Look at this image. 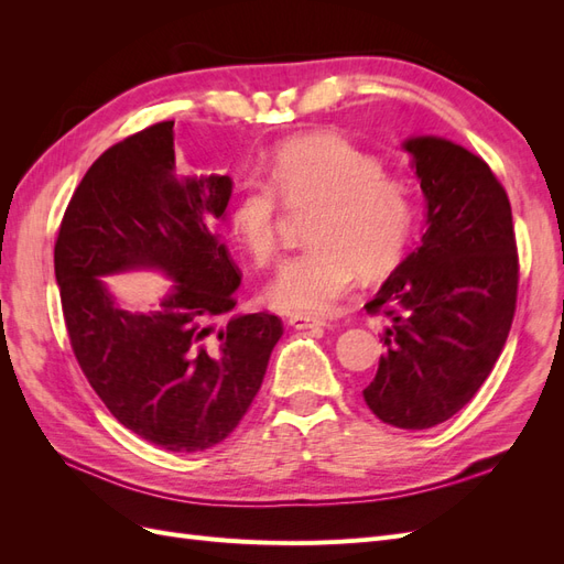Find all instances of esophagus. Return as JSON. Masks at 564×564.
<instances>
[{"label": "esophagus", "instance_id": "obj_1", "mask_svg": "<svg viewBox=\"0 0 564 564\" xmlns=\"http://www.w3.org/2000/svg\"><path fill=\"white\" fill-rule=\"evenodd\" d=\"M286 324H289V327H294V329H313V327H327V322H324V319H319V317H313V315H303V313L289 315V317H286Z\"/></svg>", "mask_w": 564, "mask_h": 564}]
</instances>
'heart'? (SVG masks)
Here are the masks:
<instances>
[{
	"label": "heart",
	"mask_w": 564,
	"mask_h": 564,
	"mask_svg": "<svg viewBox=\"0 0 564 564\" xmlns=\"http://www.w3.org/2000/svg\"><path fill=\"white\" fill-rule=\"evenodd\" d=\"M268 181L247 176L228 214L235 240L256 263L275 253L276 189L286 202L319 204L313 247L284 259L265 286L272 308L329 313L360 272L373 278L400 261L412 235V195L369 152L336 133L299 135L272 152Z\"/></svg>",
	"instance_id": "obj_1"
}]
</instances>
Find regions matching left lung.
Masks as SVG:
<instances>
[{
  "instance_id": "obj_1",
  "label": "left lung",
  "mask_w": 564,
  "mask_h": 564,
  "mask_svg": "<svg viewBox=\"0 0 564 564\" xmlns=\"http://www.w3.org/2000/svg\"><path fill=\"white\" fill-rule=\"evenodd\" d=\"M425 197L421 245L365 308L386 352L362 390L383 423L425 431L464 409L506 346L518 299L508 195L482 158L442 135L402 141Z\"/></svg>"
}]
</instances>
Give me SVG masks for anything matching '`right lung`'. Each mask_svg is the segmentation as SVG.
Returning <instances> with one entry per match:
<instances>
[{
    "mask_svg": "<svg viewBox=\"0 0 564 564\" xmlns=\"http://www.w3.org/2000/svg\"><path fill=\"white\" fill-rule=\"evenodd\" d=\"M176 166L174 122L106 150L67 204L54 265L75 357L110 414L193 454L237 429L284 329L270 313L230 315L242 275L216 232L230 176ZM141 269L175 282L155 312H129L109 289L108 276Z\"/></svg>",
    "mask_w": 564,
    "mask_h": 564,
    "instance_id": "add662e5",
    "label": "right lung"
}]
</instances>
